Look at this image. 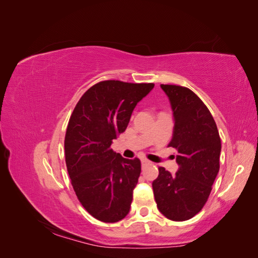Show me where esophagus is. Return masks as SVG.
<instances>
[{
	"label": "esophagus",
	"mask_w": 258,
	"mask_h": 258,
	"mask_svg": "<svg viewBox=\"0 0 258 258\" xmlns=\"http://www.w3.org/2000/svg\"><path fill=\"white\" fill-rule=\"evenodd\" d=\"M141 163H142V166L144 167V166H148V165H151V161L150 160H147V159H142L141 160Z\"/></svg>",
	"instance_id": "obj_1"
}]
</instances>
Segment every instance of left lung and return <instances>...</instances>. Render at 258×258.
Segmentation results:
<instances>
[{
	"instance_id": "left-lung-1",
	"label": "left lung",
	"mask_w": 258,
	"mask_h": 258,
	"mask_svg": "<svg viewBox=\"0 0 258 258\" xmlns=\"http://www.w3.org/2000/svg\"><path fill=\"white\" fill-rule=\"evenodd\" d=\"M174 117L173 137L168 146L176 153L175 175L159 167L153 182L156 204L171 221L183 222L204 208L220 170L221 138L209 108L190 89L160 85Z\"/></svg>"
}]
</instances>
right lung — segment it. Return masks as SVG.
Wrapping results in <instances>:
<instances>
[{
    "label": "right lung",
    "instance_id": "obj_1",
    "mask_svg": "<svg viewBox=\"0 0 258 258\" xmlns=\"http://www.w3.org/2000/svg\"><path fill=\"white\" fill-rule=\"evenodd\" d=\"M153 88V83H97L70 117L64 139L68 172L82 206L101 222L116 223L129 213L141 161L121 157L111 144L126 130L139 101Z\"/></svg>",
    "mask_w": 258,
    "mask_h": 258
}]
</instances>
